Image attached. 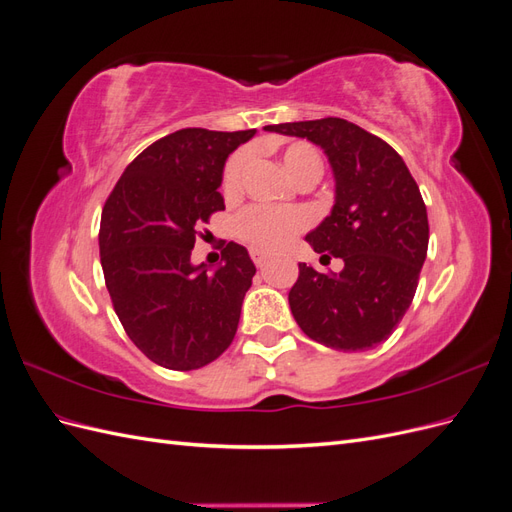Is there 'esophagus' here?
<instances>
[{"mask_svg":"<svg viewBox=\"0 0 512 512\" xmlns=\"http://www.w3.org/2000/svg\"><path fill=\"white\" fill-rule=\"evenodd\" d=\"M252 260L256 262V267H265L269 258H267V254H262L258 250H252Z\"/></svg>","mask_w":512,"mask_h":512,"instance_id":"1","label":"esophagus"}]
</instances>
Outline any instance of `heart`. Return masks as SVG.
I'll return each mask as SVG.
<instances>
[{"label":"heart","mask_w":512,"mask_h":512,"mask_svg":"<svg viewBox=\"0 0 512 512\" xmlns=\"http://www.w3.org/2000/svg\"><path fill=\"white\" fill-rule=\"evenodd\" d=\"M250 162V153L239 151L232 156L224 170L222 190L226 196L237 194L241 188L243 170ZM282 162L292 177L301 175L307 168H320L318 151L307 143H292L284 149ZM312 222V215L301 207H273V205H252L247 207L235 222L237 237L250 247L265 254H277Z\"/></svg>","instance_id":"obj_1"}]
</instances>
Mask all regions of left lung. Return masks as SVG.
Returning a JSON list of instances; mask_svg holds the SVG:
<instances>
[{
	"mask_svg": "<svg viewBox=\"0 0 512 512\" xmlns=\"http://www.w3.org/2000/svg\"><path fill=\"white\" fill-rule=\"evenodd\" d=\"M265 130L318 145L335 181L333 209L305 241L320 262L342 258L344 269L322 273L299 262V280L288 292L294 320L327 348H376L408 312L427 256V209L416 181L389 143L346 119Z\"/></svg>",
	"mask_w": 512,
	"mask_h": 512,
	"instance_id": "1",
	"label": "left lung"
}]
</instances>
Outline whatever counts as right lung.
<instances>
[{"mask_svg":"<svg viewBox=\"0 0 512 512\" xmlns=\"http://www.w3.org/2000/svg\"><path fill=\"white\" fill-rule=\"evenodd\" d=\"M256 130L185 128L149 145L119 177L100 220V262L128 337L153 363L198 369L235 339L256 267L228 243L194 265L196 226L224 209V164Z\"/></svg>","mask_w":512,"mask_h":512,"instance_id":"right-lung-1","label":"right lung"}]
</instances>
